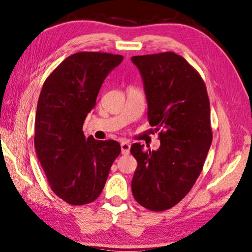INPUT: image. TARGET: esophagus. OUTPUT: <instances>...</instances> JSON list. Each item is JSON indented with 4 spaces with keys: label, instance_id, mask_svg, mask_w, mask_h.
<instances>
[{
    "label": "esophagus",
    "instance_id": "esophagus-1",
    "mask_svg": "<svg viewBox=\"0 0 252 252\" xmlns=\"http://www.w3.org/2000/svg\"><path fill=\"white\" fill-rule=\"evenodd\" d=\"M130 148H131V145L129 142H126V141L121 142V153L123 155H127L130 153Z\"/></svg>",
    "mask_w": 252,
    "mask_h": 252
}]
</instances>
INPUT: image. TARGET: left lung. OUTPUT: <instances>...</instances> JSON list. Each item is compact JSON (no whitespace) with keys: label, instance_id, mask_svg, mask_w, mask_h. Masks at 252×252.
I'll list each match as a JSON object with an SVG mask.
<instances>
[{"label":"left lung","instance_id":"left-lung-1","mask_svg":"<svg viewBox=\"0 0 252 252\" xmlns=\"http://www.w3.org/2000/svg\"><path fill=\"white\" fill-rule=\"evenodd\" d=\"M143 80L151 126L158 131L157 151L134 143L138 161L132 178L136 202L153 212L172 208L189 194L212 144L209 99L202 77L180 55L133 56Z\"/></svg>","mask_w":252,"mask_h":252}]
</instances>
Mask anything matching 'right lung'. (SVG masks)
<instances>
[{
	"label": "right lung",
	"instance_id": "add662e5",
	"mask_svg": "<svg viewBox=\"0 0 252 252\" xmlns=\"http://www.w3.org/2000/svg\"><path fill=\"white\" fill-rule=\"evenodd\" d=\"M122 61L121 55L76 53L58 65L40 91L36 154L50 189L70 205H86L99 197L121 152L117 141L86 138L82 126L106 77Z\"/></svg>",
	"mask_w": 252,
	"mask_h": 252
}]
</instances>
